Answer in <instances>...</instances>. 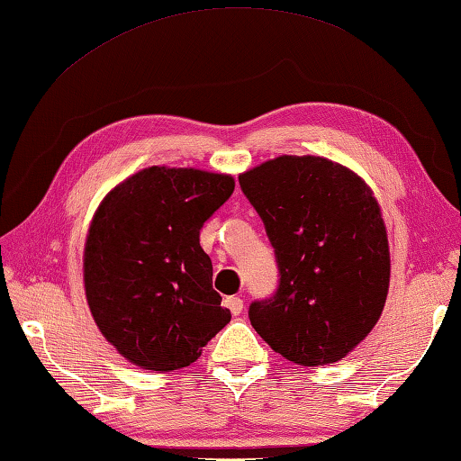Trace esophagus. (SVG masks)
I'll use <instances>...</instances> for the list:
<instances>
[{"instance_id":"obj_1","label":"esophagus","mask_w":461,"mask_h":461,"mask_svg":"<svg viewBox=\"0 0 461 461\" xmlns=\"http://www.w3.org/2000/svg\"><path fill=\"white\" fill-rule=\"evenodd\" d=\"M225 306L230 308L233 316H238V314H241V311H244V300H241L240 296H230V298H225Z\"/></svg>"}]
</instances>
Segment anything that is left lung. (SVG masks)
<instances>
[{
  "label": "left lung",
  "instance_id": "obj_1",
  "mask_svg": "<svg viewBox=\"0 0 461 461\" xmlns=\"http://www.w3.org/2000/svg\"><path fill=\"white\" fill-rule=\"evenodd\" d=\"M278 262L249 322L276 353L318 366L345 358L381 318L391 258L371 187L322 157L282 155L240 175Z\"/></svg>",
  "mask_w": 461,
  "mask_h": 461
}]
</instances>
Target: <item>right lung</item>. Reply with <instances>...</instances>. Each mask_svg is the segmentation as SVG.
<instances>
[{"mask_svg": "<svg viewBox=\"0 0 461 461\" xmlns=\"http://www.w3.org/2000/svg\"><path fill=\"white\" fill-rule=\"evenodd\" d=\"M233 187L231 175L149 167L98 205L85 246L86 300L129 363L161 373L189 366L231 321L199 230Z\"/></svg>", "mask_w": 461, "mask_h": 461, "instance_id": "add662e5", "label": "right lung"}]
</instances>
